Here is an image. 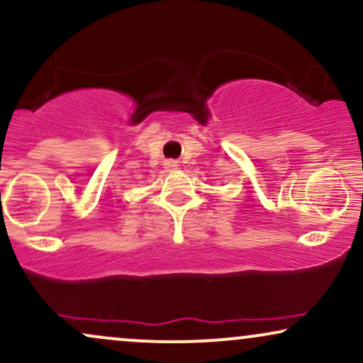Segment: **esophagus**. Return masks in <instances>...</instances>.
Instances as JSON below:
<instances>
[{"label": "esophagus", "mask_w": 363, "mask_h": 363, "mask_svg": "<svg viewBox=\"0 0 363 363\" xmlns=\"http://www.w3.org/2000/svg\"><path fill=\"white\" fill-rule=\"evenodd\" d=\"M165 167H167V169H176L177 164L174 162V160H169V162H165Z\"/></svg>", "instance_id": "obj_1"}]
</instances>
